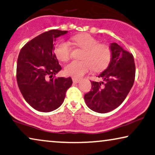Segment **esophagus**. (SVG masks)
I'll use <instances>...</instances> for the list:
<instances>
[{"mask_svg": "<svg viewBox=\"0 0 155 155\" xmlns=\"http://www.w3.org/2000/svg\"><path fill=\"white\" fill-rule=\"evenodd\" d=\"M72 80H73V82L74 83H78V82H80V79H78V78H73Z\"/></svg>", "mask_w": 155, "mask_h": 155, "instance_id": "1", "label": "esophagus"}]
</instances>
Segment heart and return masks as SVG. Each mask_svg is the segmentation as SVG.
<instances>
[{"label": "heart", "instance_id": "heart-1", "mask_svg": "<svg viewBox=\"0 0 155 155\" xmlns=\"http://www.w3.org/2000/svg\"><path fill=\"white\" fill-rule=\"evenodd\" d=\"M73 41L78 48L83 49V61H73L65 66L66 75L80 78L91 69L95 71L104 70L108 66L112 57L110 48L106 45L99 44L96 38L89 34H80L73 37ZM71 45L68 42H59L54 49V53L60 61H66L71 54Z\"/></svg>", "mask_w": 155, "mask_h": 155}]
</instances>
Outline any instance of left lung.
Segmentation results:
<instances>
[{"label":"left lung","instance_id":"left-lung-1","mask_svg":"<svg viewBox=\"0 0 155 155\" xmlns=\"http://www.w3.org/2000/svg\"><path fill=\"white\" fill-rule=\"evenodd\" d=\"M110 62L98 75L104 82L91 81V90L84 94L87 106L93 111L106 113L122 104L133 86L136 67L132 54L116 42L110 43Z\"/></svg>","mask_w":155,"mask_h":155}]
</instances>
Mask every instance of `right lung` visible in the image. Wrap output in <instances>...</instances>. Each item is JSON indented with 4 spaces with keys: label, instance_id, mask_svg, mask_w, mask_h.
Listing matches in <instances>:
<instances>
[{
    "label": "right lung",
    "instance_id": "right-lung-1",
    "mask_svg": "<svg viewBox=\"0 0 155 155\" xmlns=\"http://www.w3.org/2000/svg\"><path fill=\"white\" fill-rule=\"evenodd\" d=\"M67 33L53 29L42 33L28 42L18 57V87L26 101L40 112L48 113L61 106L73 84L71 78H54L61 70L54 52V42Z\"/></svg>",
    "mask_w": 155,
    "mask_h": 155
}]
</instances>
